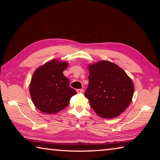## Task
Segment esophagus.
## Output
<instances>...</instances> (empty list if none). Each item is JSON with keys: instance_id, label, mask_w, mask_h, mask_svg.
Returning <instances> with one entry per match:
<instances>
[{"instance_id": "1", "label": "esophagus", "mask_w": 160, "mask_h": 160, "mask_svg": "<svg viewBox=\"0 0 160 160\" xmlns=\"http://www.w3.org/2000/svg\"><path fill=\"white\" fill-rule=\"evenodd\" d=\"M76 91H77V92H78V94H81V93L83 92V90H82V89H78V90H77Z\"/></svg>"}]
</instances>
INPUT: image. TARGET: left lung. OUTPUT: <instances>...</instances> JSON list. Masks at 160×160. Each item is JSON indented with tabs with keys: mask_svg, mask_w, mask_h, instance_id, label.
Here are the masks:
<instances>
[{
	"mask_svg": "<svg viewBox=\"0 0 160 160\" xmlns=\"http://www.w3.org/2000/svg\"><path fill=\"white\" fill-rule=\"evenodd\" d=\"M89 85L85 92L91 107L100 117L113 118L131 104L134 85L126 72L108 61L89 64Z\"/></svg>",
	"mask_w": 160,
	"mask_h": 160,
	"instance_id": "1",
	"label": "left lung"
}]
</instances>
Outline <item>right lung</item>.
Returning <instances> with one entry per match:
<instances>
[{
    "label": "right lung",
    "instance_id": "right-lung-1",
    "mask_svg": "<svg viewBox=\"0 0 160 160\" xmlns=\"http://www.w3.org/2000/svg\"><path fill=\"white\" fill-rule=\"evenodd\" d=\"M68 66L67 61L58 58L37 68L29 84V93L34 106L40 112L52 114L63 110L77 92L69 85L63 72Z\"/></svg>",
    "mask_w": 160,
    "mask_h": 160
}]
</instances>
